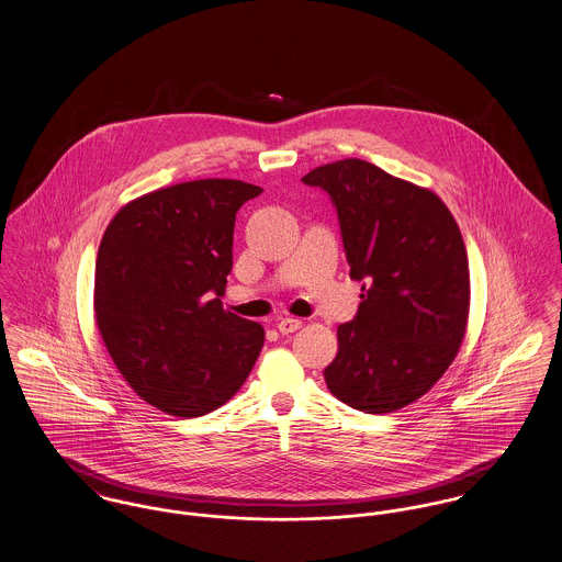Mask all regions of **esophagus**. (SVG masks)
<instances>
[{"label":"esophagus","instance_id":"esophagus-1","mask_svg":"<svg viewBox=\"0 0 562 562\" xmlns=\"http://www.w3.org/2000/svg\"><path fill=\"white\" fill-rule=\"evenodd\" d=\"M277 328H279L281 335H290V333H296L299 328H303V319H299V317H281Z\"/></svg>","mask_w":562,"mask_h":562}]
</instances>
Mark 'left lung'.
<instances>
[{
  "mask_svg": "<svg viewBox=\"0 0 562 562\" xmlns=\"http://www.w3.org/2000/svg\"><path fill=\"white\" fill-rule=\"evenodd\" d=\"M303 182L333 198L350 277L364 281L357 317L337 328L326 386L367 414L409 406L445 375L468 330L460 227L434 191L360 158L319 165Z\"/></svg>",
  "mask_w": 562,
  "mask_h": 562,
  "instance_id": "left-lung-1",
  "label": "left lung"
}]
</instances>
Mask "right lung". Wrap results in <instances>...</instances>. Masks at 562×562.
Masks as SVG:
<instances>
[{"instance_id":"obj_1","label":"right lung","mask_w":562,"mask_h":562,"mask_svg":"<svg viewBox=\"0 0 562 562\" xmlns=\"http://www.w3.org/2000/svg\"><path fill=\"white\" fill-rule=\"evenodd\" d=\"M261 193L229 178L180 182L122 205L102 234L94 313L128 386L193 418L249 378L263 326L223 308L238 207Z\"/></svg>"}]
</instances>
